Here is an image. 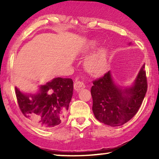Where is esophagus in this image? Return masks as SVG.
<instances>
[{
	"mask_svg": "<svg viewBox=\"0 0 159 159\" xmlns=\"http://www.w3.org/2000/svg\"><path fill=\"white\" fill-rule=\"evenodd\" d=\"M85 88L84 83L82 81H76L74 83V89L76 91H79L80 90Z\"/></svg>",
	"mask_w": 159,
	"mask_h": 159,
	"instance_id": "obj_1",
	"label": "esophagus"
}]
</instances>
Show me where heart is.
<instances>
[{"label":"heart","mask_w":159,"mask_h":159,"mask_svg":"<svg viewBox=\"0 0 159 159\" xmlns=\"http://www.w3.org/2000/svg\"><path fill=\"white\" fill-rule=\"evenodd\" d=\"M96 46V43L92 42L90 49ZM107 66V52L104 48H102L86 59L85 67L90 74L93 75H100L105 71Z\"/></svg>","instance_id":"heart-1"}]
</instances>
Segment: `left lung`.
<instances>
[{"label": "left lung", "instance_id": "1", "mask_svg": "<svg viewBox=\"0 0 159 159\" xmlns=\"http://www.w3.org/2000/svg\"><path fill=\"white\" fill-rule=\"evenodd\" d=\"M144 64L134 85L122 90L113 80L110 71L93 81L91 88L93 111L99 121L110 126H119L137 114L147 91Z\"/></svg>", "mask_w": 159, "mask_h": 159}]
</instances>
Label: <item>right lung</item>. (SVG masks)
I'll return each instance as SVG.
<instances>
[{"label":"right lung","mask_w":159,"mask_h":159,"mask_svg":"<svg viewBox=\"0 0 159 159\" xmlns=\"http://www.w3.org/2000/svg\"><path fill=\"white\" fill-rule=\"evenodd\" d=\"M71 79L55 78L40 87L36 95H25L15 87L21 113L37 127L49 129L63 121L73 95Z\"/></svg>","instance_id":"add662e5"}]
</instances>
